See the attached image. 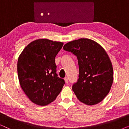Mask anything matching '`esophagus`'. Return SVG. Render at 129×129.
<instances>
[{
  "label": "esophagus",
  "instance_id": "obj_1",
  "mask_svg": "<svg viewBox=\"0 0 129 129\" xmlns=\"http://www.w3.org/2000/svg\"><path fill=\"white\" fill-rule=\"evenodd\" d=\"M64 80H65V82H66V83H69V80H68V77H65V78H64Z\"/></svg>",
  "mask_w": 129,
  "mask_h": 129
}]
</instances>
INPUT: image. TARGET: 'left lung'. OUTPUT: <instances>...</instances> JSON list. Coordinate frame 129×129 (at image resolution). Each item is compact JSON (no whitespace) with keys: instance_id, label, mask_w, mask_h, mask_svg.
I'll list each match as a JSON object with an SVG mask.
<instances>
[{"instance_id":"obj_1","label":"left lung","mask_w":129,"mask_h":129,"mask_svg":"<svg viewBox=\"0 0 129 129\" xmlns=\"http://www.w3.org/2000/svg\"><path fill=\"white\" fill-rule=\"evenodd\" d=\"M63 49L78 60L79 79L72 86L77 99L87 105L100 103L109 93L113 81L112 64L105 49L86 38L69 42Z\"/></svg>"}]
</instances>
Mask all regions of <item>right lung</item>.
<instances>
[{"instance_id":"obj_1","label":"right lung","mask_w":129,"mask_h":129,"mask_svg":"<svg viewBox=\"0 0 129 129\" xmlns=\"http://www.w3.org/2000/svg\"><path fill=\"white\" fill-rule=\"evenodd\" d=\"M62 42L38 39L29 43L19 56L17 74L20 86L28 98L38 105L54 101L65 84L56 73L55 57Z\"/></svg>"}]
</instances>
